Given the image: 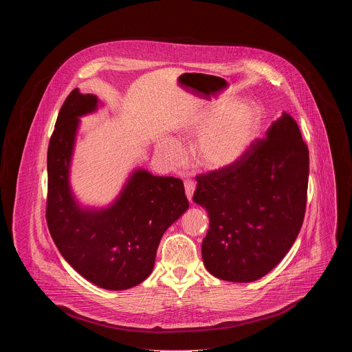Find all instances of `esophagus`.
Here are the masks:
<instances>
[{
	"label": "esophagus",
	"mask_w": 352,
	"mask_h": 352,
	"mask_svg": "<svg viewBox=\"0 0 352 352\" xmlns=\"http://www.w3.org/2000/svg\"><path fill=\"white\" fill-rule=\"evenodd\" d=\"M184 186H185V193H186V197L189 200H192V196H193V192H195V182L192 179H185L184 181Z\"/></svg>",
	"instance_id": "obj_1"
}]
</instances>
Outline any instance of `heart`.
<instances>
[{"label": "heart", "mask_w": 352, "mask_h": 352, "mask_svg": "<svg viewBox=\"0 0 352 352\" xmlns=\"http://www.w3.org/2000/svg\"><path fill=\"white\" fill-rule=\"evenodd\" d=\"M263 110L255 102H238L228 109L219 104L196 117L186 132L199 133L196 157L200 166L208 170H224L236 164L252 147L261 133ZM164 152L173 163L182 160L181 147L168 142Z\"/></svg>", "instance_id": "obj_1"}]
</instances>
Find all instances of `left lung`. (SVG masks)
<instances>
[{"label": "left lung", "mask_w": 352, "mask_h": 352, "mask_svg": "<svg viewBox=\"0 0 352 352\" xmlns=\"http://www.w3.org/2000/svg\"><path fill=\"white\" fill-rule=\"evenodd\" d=\"M309 150L283 113L234 166L196 175L193 202L206 208V269L217 278L255 281L287 255L304 223Z\"/></svg>", "instance_id": "1"}]
</instances>
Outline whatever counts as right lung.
Masks as SVG:
<instances>
[{
	"instance_id": "1",
	"label": "right lung",
	"mask_w": 352,
	"mask_h": 352,
	"mask_svg": "<svg viewBox=\"0 0 352 352\" xmlns=\"http://www.w3.org/2000/svg\"><path fill=\"white\" fill-rule=\"evenodd\" d=\"M96 107V96L74 89L60 110L47 152L45 219L61 255L82 277L121 291L150 276L163 234L189 202L179 178L138 170L109 209L78 206L68 184L69 162L79 117Z\"/></svg>"
}]
</instances>
